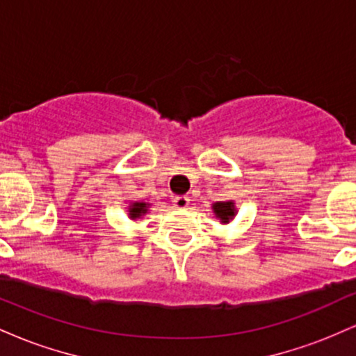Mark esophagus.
Segmentation results:
<instances>
[{
  "mask_svg": "<svg viewBox=\"0 0 356 356\" xmlns=\"http://www.w3.org/2000/svg\"><path fill=\"white\" fill-rule=\"evenodd\" d=\"M189 201L191 199L187 195H177V197H174V206L177 209H187L189 207Z\"/></svg>",
  "mask_w": 356,
  "mask_h": 356,
  "instance_id": "34e87169",
  "label": "esophagus"
}]
</instances>
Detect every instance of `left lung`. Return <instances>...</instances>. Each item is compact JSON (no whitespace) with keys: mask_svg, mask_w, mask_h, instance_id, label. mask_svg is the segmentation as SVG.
<instances>
[{"mask_svg":"<svg viewBox=\"0 0 356 356\" xmlns=\"http://www.w3.org/2000/svg\"><path fill=\"white\" fill-rule=\"evenodd\" d=\"M212 211H214L216 218H219L220 222H222V224H227L236 216V207H234V202H232V201L214 202V204H212Z\"/></svg>","mask_w":356,"mask_h":356,"instance_id":"left-lung-1","label":"left lung"}]
</instances>
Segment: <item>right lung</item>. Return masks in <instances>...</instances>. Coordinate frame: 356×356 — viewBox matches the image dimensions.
I'll return each mask as SVG.
<instances>
[{"mask_svg":"<svg viewBox=\"0 0 356 356\" xmlns=\"http://www.w3.org/2000/svg\"><path fill=\"white\" fill-rule=\"evenodd\" d=\"M147 207H149V204L147 202H134L132 206H129V218L130 219H138L142 218V216L147 214Z\"/></svg>","mask_w":356,"mask_h":356,"instance_id":"1","label":"right lung"}]
</instances>
